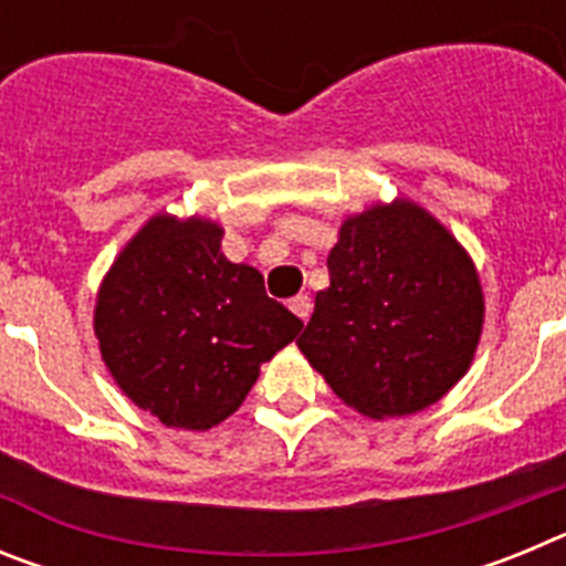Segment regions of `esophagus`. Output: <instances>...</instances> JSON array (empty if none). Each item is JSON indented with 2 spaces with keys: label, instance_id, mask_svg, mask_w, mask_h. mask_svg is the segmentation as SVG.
Returning <instances> with one entry per match:
<instances>
[{
  "label": "esophagus",
  "instance_id": "esophagus-1",
  "mask_svg": "<svg viewBox=\"0 0 566 566\" xmlns=\"http://www.w3.org/2000/svg\"><path fill=\"white\" fill-rule=\"evenodd\" d=\"M289 308H292L303 323H306L308 314H312V300H308V294H297V297L289 300Z\"/></svg>",
  "mask_w": 566,
  "mask_h": 566
}]
</instances>
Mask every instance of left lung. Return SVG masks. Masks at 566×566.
<instances>
[{
  "mask_svg": "<svg viewBox=\"0 0 566 566\" xmlns=\"http://www.w3.org/2000/svg\"><path fill=\"white\" fill-rule=\"evenodd\" d=\"M328 277L297 345L348 408L405 417L464 377L482 337V283L431 212L397 198L345 218Z\"/></svg>",
  "mask_w": 566,
  "mask_h": 566,
  "instance_id": "8db88e82",
  "label": "left lung"
}]
</instances>
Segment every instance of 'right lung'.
<instances>
[{"mask_svg":"<svg viewBox=\"0 0 566 566\" xmlns=\"http://www.w3.org/2000/svg\"><path fill=\"white\" fill-rule=\"evenodd\" d=\"M207 218L153 214L104 274L98 348L115 385L167 428L209 431L232 417L260 365L303 328L263 274L221 252Z\"/></svg>","mask_w":566,"mask_h":566,"instance_id":"right-lung-1","label":"right lung"}]
</instances>
